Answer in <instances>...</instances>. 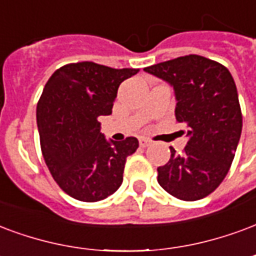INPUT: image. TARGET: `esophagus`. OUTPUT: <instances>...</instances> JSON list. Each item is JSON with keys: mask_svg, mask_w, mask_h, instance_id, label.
<instances>
[{"mask_svg": "<svg viewBox=\"0 0 256 256\" xmlns=\"http://www.w3.org/2000/svg\"><path fill=\"white\" fill-rule=\"evenodd\" d=\"M150 144H152V141H150V140H148V138H140V146L141 148L149 146Z\"/></svg>", "mask_w": 256, "mask_h": 256, "instance_id": "obj_1", "label": "esophagus"}]
</instances>
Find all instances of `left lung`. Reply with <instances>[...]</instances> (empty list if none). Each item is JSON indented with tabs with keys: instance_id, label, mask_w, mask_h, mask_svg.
<instances>
[{
	"instance_id": "8db88e82",
	"label": "left lung",
	"mask_w": 256,
	"mask_h": 256,
	"mask_svg": "<svg viewBox=\"0 0 256 256\" xmlns=\"http://www.w3.org/2000/svg\"><path fill=\"white\" fill-rule=\"evenodd\" d=\"M171 85L175 116L187 126L184 152L158 166L157 182L183 200L205 198L220 186L234 162L243 118L234 77L216 60L200 56H179L145 68Z\"/></svg>"
}]
</instances>
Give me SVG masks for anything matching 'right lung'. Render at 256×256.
Wrapping results in <instances>:
<instances>
[{"label":"right lung","mask_w":256,"mask_h":256,"mask_svg":"<svg viewBox=\"0 0 256 256\" xmlns=\"http://www.w3.org/2000/svg\"><path fill=\"white\" fill-rule=\"evenodd\" d=\"M138 72L78 62L56 70L44 85L36 107L42 153L54 180L74 200H102L122 184L138 140H106L98 119L112 112L119 85Z\"/></svg>","instance_id":"1"}]
</instances>
